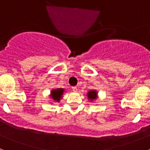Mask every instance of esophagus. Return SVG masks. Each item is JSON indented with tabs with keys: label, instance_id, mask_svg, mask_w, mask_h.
<instances>
[{
	"label": "esophagus",
	"instance_id": "1",
	"mask_svg": "<svg viewBox=\"0 0 150 150\" xmlns=\"http://www.w3.org/2000/svg\"><path fill=\"white\" fill-rule=\"evenodd\" d=\"M73 91H77V87L76 86H73L72 87Z\"/></svg>",
	"mask_w": 150,
	"mask_h": 150
}]
</instances>
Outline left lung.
Returning <instances> with one entry per match:
<instances>
[{"label":"left lung","instance_id":"left-lung-1","mask_svg":"<svg viewBox=\"0 0 150 150\" xmlns=\"http://www.w3.org/2000/svg\"><path fill=\"white\" fill-rule=\"evenodd\" d=\"M97 94H98V92H97L95 90H91V91H88V94H87L88 100H95V99L97 98V97H98L97 96Z\"/></svg>","mask_w":150,"mask_h":150}]
</instances>
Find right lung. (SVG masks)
I'll list each match as a JSON object with an SVG mask.
<instances>
[{
    "instance_id": "obj_1",
    "label": "right lung",
    "mask_w": 150,
    "mask_h": 150,
    "mask_svg": "<svg viewBox=\"0 0 150 150\" xmlns=\"http://www.w3.org/2000/svg\"><path fill=\"white\" fill-rule=\"evenodd\" d=\"M64 91V90L63 88H56V89L52 90L51 92H50V97L55 101L59 102L62 98Z\"/></svg>"
}]
</instances>
